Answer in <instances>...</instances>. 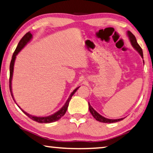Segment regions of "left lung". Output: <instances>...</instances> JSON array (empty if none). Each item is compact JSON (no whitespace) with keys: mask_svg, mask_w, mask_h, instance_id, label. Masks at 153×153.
<instances>
[{"mask_svg":"<svg viewBox=\"0 0 153 153\" xmlns=\"http://www.w3.org/2000/svg\"><path fill=\"white\" fill-rule=\"evenodd\" d=\"M128 35L129 38V40H130L131 45L134 46V48L138 52V53H140V55L143 58V52H142V49L141 48L138 42H137L135 36H134V35L131 32H129V31H128ZM88 105H89L90 112L91 113V114L92 115L93 117H94V119H96V120L100 121V122L115 123V122H117V121H120L121 120H123L124 119V118H121V119H117V120H110V119L105 118L104 117H102V115H100L99 113H98L97 111H96L94 108L91 107V105H90L89 102H88Z\"/></svg>","mask_w":153,"mask_h":153,"instance_id":"8db88e82","label":"left lung"}]
</instances>
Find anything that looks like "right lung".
<instances>
[{"label":"right lung","instance_id":"obj_1","mask_svg":"<svg viewBox=\"0 0 153 153\" xmlns=\"http://www.w3.org/2000/svg\"><path fill=\"white\" fill-rule=\"evenodd\" d=\"M32 33H31L30 32H28L27 33H25V34L23 36V38L22 39L20 40L19 44H18V45L17 46L16 49H15V52L13 53V55L12 56V59H11V63H10V77H9V89H10V92H11V94L12 96V98H13L14 100V98H13V93H12V88H11V81H12V77H13V67H14V63H15V58H16V55H17L18 53H19V52L22 50V49L24 47L25 45H26V44L29 42V41L32 39ZM79 88L77 87V88L75 89L74 90V92H71V95L69 96V97L68 99L65 102V104L64 105V106L63 107H62L60 110L57 112L54 113L53 115H51L50 116H48V117H35V116H33V115H31L30 114H28L27 113L25 112V111L19 107V105H17L18 107H19V108L21 110H22L23 112H24L25 115H26L28 117H30L31 120H32L33 121H36V122H38V123H52V122H55L56 121H58L59 120H60V119L63 117V116L65 114L66 111L67 110V107H68V105H69V102L70 101L71 98L72 97V96H73L75 92L77 91V90ZM14 101L15 102V100H14Z\"/></svg>","mask_w":153,"mask_h":153}]
</instances>
